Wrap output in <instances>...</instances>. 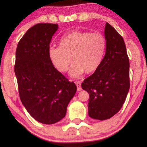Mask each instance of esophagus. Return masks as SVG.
I'll return each mask as SVG.
<instances>
[{
    "label": "esophagus",
    "instance_id": "34e87169",
    "mask_svg": "<svg viewBox=\"0 0 147 147\" xmlns=\"http://www.w3.org/2000/svg\"><path fill=\"white\" fill-rule=\"evenodd\" d=\"M75 84H76V85L77 86V88H78L77 90H78V92L81 91V90H82V87H81V84H80V82H76Z\"/></svg>",
    "mask_w": 147,
    "mask_h": 147
}]
</instances>
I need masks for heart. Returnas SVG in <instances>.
<instances>
[{
    "label": "heart",
    "instance_id": "b5f03b06",
    "mask_svg": "<svg viewBox=\"0 0 147 147\" xmlns=\"http://www.w3.org/2000/svg\"><path fill=\"white\" fill-rule=\"evenodd\" d=\"M106 47V39L102 34L76 30L61 38L59 47H50L48 55L52 65L60 72L67 71L73 59L69 75L78 78L84 72L92 74L100 67Z\"/></svg>",
    "mask_w": 147,
    "mask_h": 147
}]
</instances>
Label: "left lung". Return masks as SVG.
I'll return each instance as SVG.
<instances>
[{
	"label": "left lung",
	"instance_id": "obj_1",
	"mask_svg": "<svg viewBox=\"0 0 147 147\" xmlns=\"http://www.w3.org/2000/svg\"><path fill=\"white\" fill-rule=\"evenodd\" d=\"M105 55L100 67L82 84L90 94L88 115L94 119H109L119 112L129 91V59L121 35L106 23Z\"/></svg>",
	"mask_w": 147,
	"mask_h": 147
}]
</instances>
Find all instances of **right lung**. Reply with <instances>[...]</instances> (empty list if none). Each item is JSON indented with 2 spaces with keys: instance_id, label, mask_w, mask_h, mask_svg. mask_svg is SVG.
Instances as JSON below:
<instances>
[{
  "instance_id": "1",
  "label": "right lung",
  "mask_w": 147,
  "mask_h": 147,
  "mask_svg": "<svg viewBox=\"0 0 147 147\" xmlns=\"http://www.w3.org/2000/svg\"><path fill=\"white\" fill-rule=\"evenodd\" d=\"M58 25L39 23L26 32L16 50L15 73L20 99L32 117L52 124L65 117L77 87L54 67L48 51Z\"/></svg>"
}]
</instances>
